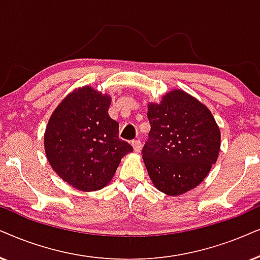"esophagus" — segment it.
<instances>
[{"label": "esophagus", "instance_id": "esophagus-1", "mask_svg": "<svg viewBox=\"0 0 260 260\" xmlns=\"http://www.w3.org/2000/svg\"><path fill=\"white\" fill-rule=\"evenodd\" d=\"M132 146H133V150L136 151V152H140V150H141V141L140 140H133L132 141Z\"/></svg>", "mask_w": 260, "mask_h": 260}]
</instances>
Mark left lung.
Wrapping results in <instances>:
<instances>
[{
  "label": "left lung",
  "mask_w": 260,
  "mask_h": 260,
  "mask_svg": "<svg viewBox=\"0 0 260 260\" xmlns=\"http://www.w3.org/2000/svg\"><path fill=\"white\" fill-rule=\"evenodd\" d=\"M151 131L143 159L151 181L160 192L180 196L208 176L218 158L221 132L208 107L182 90L149 103Z\"/></svg>",
  "instance_id": "obj_1"
}]
</instances>
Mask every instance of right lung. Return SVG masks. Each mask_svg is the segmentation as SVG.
<instances>
[{"label":"right lung","mask_w":260,"mask_h":260,"mask_svg":"<svg viewBox=\"0 0 260 260\" xmlns=\"http://www.w3.org/2000/svg\"><path fill=\"white\" fill-rule=\"evenodd\" d=\"M111 98L90 86L71 92L49 119L44 149L51 168L84 192L106 187L121 158L133 147L119 138V123L108 114Z\"/></svg>","instance_id":"add662e5"}]
</instances>
